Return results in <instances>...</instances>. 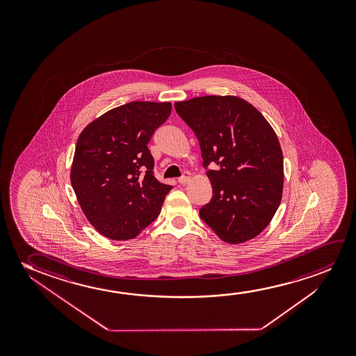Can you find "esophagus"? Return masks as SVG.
Wrapping results in <instances>:
<instances>
[{"label":"esophagus","mask_w":356,"mask_h":356,"mask_svg":"<svg viewBox=\"0 0 356 356\" xmlns=\"http://www.w3.org/2000/svg\"><path fill=\"white\" fill-rule=\"evenodd\" d=\"M191 180V172L188 171H185L184 172V175L181 176L180 179H179V182H180L181 185H186L188 181Z\"/></svg>","instance_id":"1"}]
</instances>
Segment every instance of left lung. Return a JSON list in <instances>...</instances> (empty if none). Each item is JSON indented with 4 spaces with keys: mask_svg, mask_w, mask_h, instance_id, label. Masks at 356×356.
<instances>
[{
    "mask_svg": "<svg viewBox=\"0 0 356 356\" xmlns=\"http://www.w3.org/2000/svg\"><path fill=\"white\" fill-rule=\"evenodd\" d=\"M200 142L213 197L200 219L227 243L261 234L281 203L283 154L276 132L257 108L236 96L175 103Z\"/></svg>",
    "mask_w": 356,
    "mask_h": 356,
    "instance_id": "left-lung-1",
    "label": "left lung"
}]
</instances>
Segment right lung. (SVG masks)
<instances>
[{
  "label": "right lung",
  "instance_id": "add662e5",
  "mask_svg": "<svg viewBox=\"0 0 356 356\" xmlns=\"http://www.w3.org/2000/svg\"><path fill=\"white\" fill-rule=\"evenodd\" d=\"M170 113V102L135 101L108 111L80 134L70 181L83 214L104 237L135 238L161 213L172 186L154 177L147 145Z\"/></svg>",
  "mask_w": 356,
  "mask_h": 356
}]
</instances>
